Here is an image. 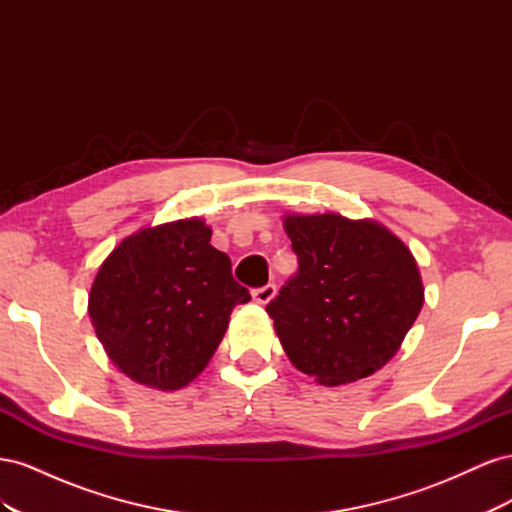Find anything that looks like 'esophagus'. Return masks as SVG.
I'll return each instance as SVG.
<instances>
[{
    "label": "esophagus",
    "instance_id": "obj_1",
    "mask_svg": "<svg viewBox=\"0 0 512 512\" xmlns=\"http://www.w3.org/2000/svg\"><path fill=\"white\" fill-rule=\"evenodd\" d=\"M252 297H254V301H256V303H260V305H267V303L275 297V284H267V286H262V288L252 290Z\"/></svg>",
    "mask_w": 512,
    "mask_h": 512
}]
</instances>
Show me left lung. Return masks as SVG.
Segmentation results:
<instances>
[{
    "instance_id": "left-lung-1",
    "label": "left lung",
    "mask_w": 512,
    "mask_h": 512,
    "mask_svg": "<svg viewBox=\"0 0 512 512\" xmlns=\"http://www.w3.org/2000/svg\"><path fill=\"white\" fill-rule=\"evenodd\" d=\"M299 271L267 305L290 363L339 386L389 363L425 288L406 243L374 220L339 213L284 218Z\"/></svg>"
}]
</instances>
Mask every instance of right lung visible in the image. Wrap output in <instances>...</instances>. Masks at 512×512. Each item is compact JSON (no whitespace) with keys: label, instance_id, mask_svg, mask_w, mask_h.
Segmentation results:
<instances>
[{"label":"right lung","instance_id":"1","mask_svg":"<svg viewBox=\"0 0 512 512\" xmlns=\"http://www.w3.org/2000/svg\"><path fill=\"white\" fill-rule=\"evenodd\" d=\"M250 299L211 228L188 218L123 239L100 265L87 309L121 374L177 391L209 365L230 312Z\"/></svg>","mask_w":512,"mask_h":512}]
</instances>
